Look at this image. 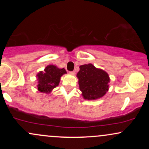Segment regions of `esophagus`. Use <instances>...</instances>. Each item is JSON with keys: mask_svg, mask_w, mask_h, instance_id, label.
I'll list each match as a JSON object with an SVG mask.
<instances>
[{"mask_svg": "<svg viewBox=\"0 0 149 149\" xmlns=\"http://www.w3.org/2000/svg\"><path fill=\"white\" fill-rule=\"evenodd\" d=\"M69 73H71V74H72V75H75V74H76V71H70Z\"/></svg>", "mask_w": 149, "mask_h": 149, "instance_id": "1", "label": "esophagus"}]
</instances>
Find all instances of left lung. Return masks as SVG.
Listing matches in <instances>:
<instances>
[{"label": "left lung", "mask_w": 149, "mask_h": 149, "mask_svg": "<svg viewBox=\"0 0 149 149\" xmlns=\"http://www.w3.org/2000/svg\"><path fill=\"white\" fill-rule=\"evenodd\" d=\"M78 84L85 100H93L102 97L109 90L110 81L108 73L95 68L91 64L80 66L77 73Z\"/></svg>", "instance_id": "left-lung-1"}]
</instances>
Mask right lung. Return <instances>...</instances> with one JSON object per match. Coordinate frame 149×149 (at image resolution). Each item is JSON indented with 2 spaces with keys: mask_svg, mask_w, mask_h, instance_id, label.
Instances as JSON below:
<instances>
[{
  "mask_svg": "<svg viewBox=\"0 0 149 149\" xmlns=\"http://www.w3.org/2000/svg\"><path fill=\"white\" fill-rule=\"evenodd\" d=\"M64 73H66L64 69H58L54 65L47 66L44 71L38 73V90L44 93H49L59 85L61 76Z\"/></svg>",
  "mask_w": 149,
  "mask_h": 149,
  "instance_id": "right-lung-1",
  "label": "right lung"
}]
</instances>
